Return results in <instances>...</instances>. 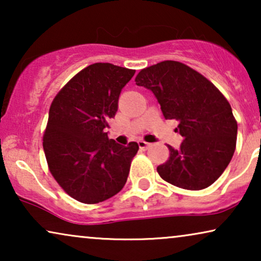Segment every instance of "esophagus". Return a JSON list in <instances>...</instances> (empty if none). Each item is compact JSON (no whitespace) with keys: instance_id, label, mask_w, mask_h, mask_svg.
<instances>
[{"instance_id":"obj_1","label":"esophagus","mask_w":261,"mask_h":261,"mask_svg":"<svg viewBox=\"0 0 261 261\" xmlns=\"http://www.w3.org/2000/svg\"><path fill=\"white\" fill-rule=\"evenodd\" d=\"M138 145H139V147H140V149H142V151H145V149H147L148 146H149L148 142H146V141H144V140H139V141H138Z\"/></svg>"}]
</instances>
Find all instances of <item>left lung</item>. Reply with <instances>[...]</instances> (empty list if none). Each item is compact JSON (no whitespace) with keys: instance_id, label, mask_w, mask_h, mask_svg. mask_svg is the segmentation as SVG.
<instances>
[{"instance_id":"left-lung-1","label":"left lung","mask_w":261,"mask_h":261,"mask_svg":"<svg viewBox=\"0 0 261 261\" xmlns=\"http://www.w3.org/2000/svg\"><path fill=\"white\" fill-rule=\"evenodd\" d=\"M135 82L158 99L166 120H177L180 147L167 145L170 156L156 167L167 183L187 190L212 185L230 163L238 123L231 107L204 76L183 63L165 60L142 69Z\"/></svg>"}]
</instances>
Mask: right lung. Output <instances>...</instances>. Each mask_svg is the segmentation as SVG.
<instances>
[{
    "instance_id": "right-lung-1",
    "label": "right lung",
    "mask_w": 261,
    "mask_h": 261,
    "mask_svg": "<svg viewBox=\"0 0 261 261\" xmlns=\"http://www.w3.org/2000/svg\"><path fill=\"white\" fill-rule=\"evenodd\" d=\"M135 70L95 63L64 85L49 107L42 146L49 172L78 202L95 204L124 187L137 142L127 146L108 138L121 90Z\"/></svg>"
}]
</instances>
